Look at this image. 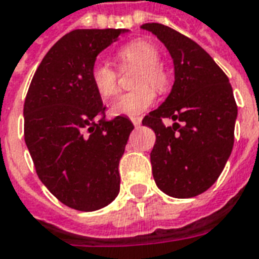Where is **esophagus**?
Masks as SVG:
<instances>
[{
	"label": "esophagus",
	"mask_w": 259,
	"mask_h": 259,
	"mask_svg": "<svg viewBox=\"0 0 259 259\" xmlns=\"http://www.w3.org/2000/svg\"><path fill=\"white\" fill-rule=\"evenodd\" d=\"M131 121L135 127H140V124H142V119L140 117H131Z\"/></svg>",
	"instance_id": "obj_1"
}]
</instances>
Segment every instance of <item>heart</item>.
<instances>
[{
	"label": "heart",
	"mask_w": 259,
	"mask_h": 259,
	"mask_svg": "<svg viewBox=\"0 0 259 259\" xmlns=\"http://www.w3.org/2000/svg\"><path fill=\"white\" fill-rule=\"evenodd\" d=\"M116 59L121 67L124 66H138L139 71L136 74L135 85L139 86L135 90L121 94L119 100L112 105L111 112L115 116H130L135 117L147 111L155 102V88L158 92H163L169 86V77L163 70L159 61L161 54L158 48L148 40L136 39L120 48L116 54ZM92 82L98 94L105 100L115 97L119 92L117 73L107 63H96L92 69ZM150 83L152 85H146Z\"/></svg>",
	"instance_id": "heart-1"
}]
</instances>
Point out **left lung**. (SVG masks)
<instances>
[{
	"label": "left lung",
	"mask_w": 259,
	"mask_h": 259,
	"mask_svg": "<svg viewBox=\"0 0 259 259\" xmlns=\"http://www.w3.org/2000/svg\"><path fill=\"white\" fill-rule=\"evenodd\" d=\"M140 28L165 44L174 65L171 92L142 121L157 135L152 176L167 196L194 197L215 184L231 155L238 116L232 88L196 41L158 23ZM163 118L173 119L174 125L166 127Z\"/></svg>",
	"instance_id": "8db88e82"
}]
</instances>
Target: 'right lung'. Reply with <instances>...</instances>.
Listing matches in <instances>:
<instances>
[{"label": "right lung", "instance_id": "1", "mask_svg": "<svg viewBox=\"0 0 259 259\" xmlns=\"http://www.w3.org/2000/svg\"><path fill=\"white\" fill-rule=\"evenodd\" d=\"M128 29H75L36 70L24 102V138L36 173L65 205L92 212L119 194V162L131 120H107L92 69L102 50Z\"/></svg>", "mask_w": 259, "mask_h": 259}]
</instances>
